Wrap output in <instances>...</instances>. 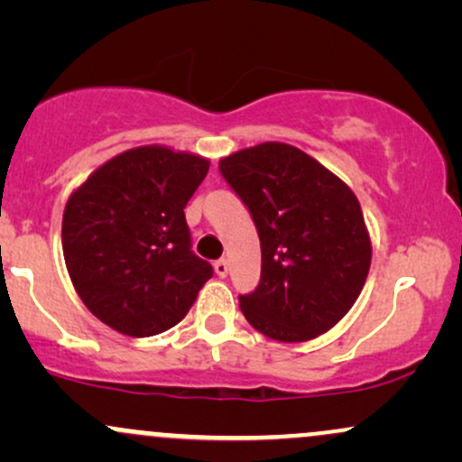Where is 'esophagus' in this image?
Instances as JSON below:
<instances>
[{"mask_svg":"<svg viewBox=\"0 0 462 462\" xmlns=\"http://www.w3.org/2000/svg\"><path fill=\"white\" fill-rule=\"evenodd\" d=\"M227 272H230V267H227V261H226V258H219V261L215 263V273L219 275V278H226Z\"/></svg>","mask_w":462,"mask_h":462,"instance_id":"obj_1","label":"esophagus"}]
</instances>
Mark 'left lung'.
<instances>
[{"label": "left lung", "mask_w": 462, "mask_h": 462, "mask_svg": "<svg viewBox=\"0 0 462 462\" xmlns=\"http://www.w3.org/2000/svg\"><path fill=\"white\" fill-rule=\"evenodd\" d=\"M219 171L261 238V282L238 298L245 319L282 343L310 341L337 326L371 264L354 190L306 152L275 141L221 158Z\"/></svg>", "instance_id": "8db88e82"}]
</instances>
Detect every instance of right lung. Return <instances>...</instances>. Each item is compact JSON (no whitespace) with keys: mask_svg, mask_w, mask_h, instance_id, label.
<instances>
[{"mask_svg":"<svg viewBox=\"0 0 462 462\" xmlns=\"http://www.w3.org/2000/svg\"><path fill=\"white\" fill-rule=\"evenodd\" d=\"M210 161L164 145L116 153L69 195L62 254L88 310L125 337L187 317L213 267L190 252L184 206Z\"/></svg>","mask_w":462,"mask_h":462,"instance_id":"right-lung-1","label":"right lung"}]
</instances>
